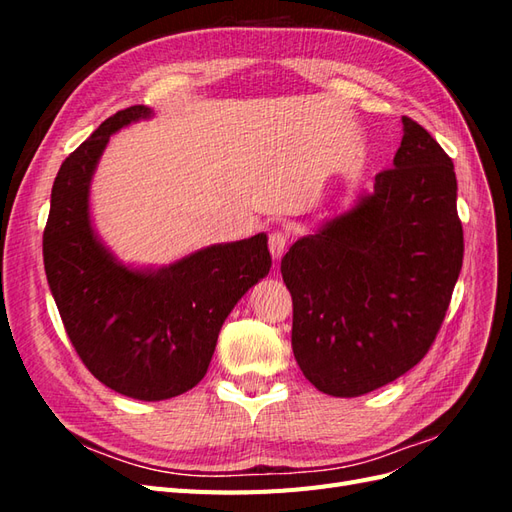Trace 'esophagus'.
Here are the masks:
<instances>
[{"mask_svg":"<svg viewBox=\"0 0 512 512\" xmlns=\"http://www.w3.org/2000/svg\"><path fill=\"white\" fill-rule=\"evenodd\" d=\"M286 245H288V239H286L284 232H271V237H269V252H271V256H273L275 262H280V258L284 256Z\"/></svg>","mask_w":512,"mask_h":512,"instance_id":"1","label":"esophagus"}]
</instances>
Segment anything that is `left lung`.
Instances as JSON below:
<instances>
[{
    "mask_svg": "<svg viewBox=\"0 0 512 512\" xmlns=\"http://www.w3.org/2000/svg\"><path fill=\"white\" fill-rule=\"evenodd\" d=\"M374 190L294 241L282 258L292 352L333 397H359L410 371L446 316L463 262L451 158L410 117Z\"/></svg>",
    "mask_w": 512,
    "mask_h": 512,
    "instance_id": "1",
    "label": "left lung"
}]
</instances>
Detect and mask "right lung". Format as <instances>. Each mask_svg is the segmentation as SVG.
<instances>
[{
	"label": "right lung",
	"mask_w": 512,
	"mask_h": 512,
	"mask_svg": "<svg viewBox=\"0 0 512 512\" xmlns=\"http://www.w3.org/2000/svg\"><path fill=\"white\" fill-rule=\"evenodd\" d=\"M136 104L61 164L51 192L42 254L59 316L81 361L104 386L132 399L177 397L205 378L224 320L269 275L267 235L213 243L170 265H126L91 218V181L119 130L151 119Z\"/></svg>",
	"instance_id": "right-lung-1"
}]
</instances>
